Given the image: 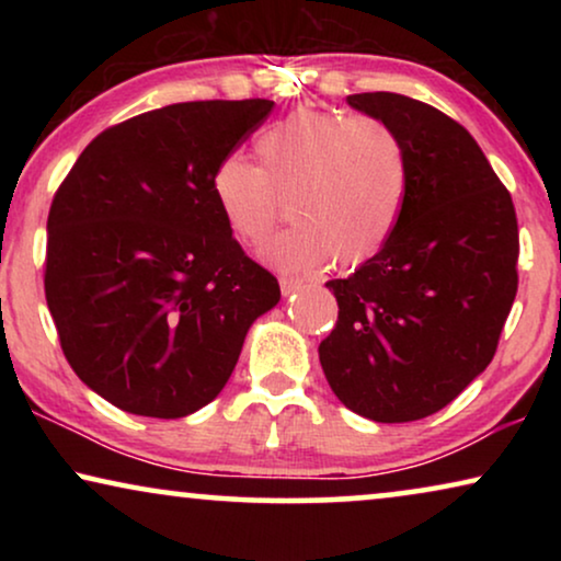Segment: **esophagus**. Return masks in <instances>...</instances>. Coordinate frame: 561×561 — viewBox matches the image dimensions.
<instances>
[{
    "label": "esophagus",
    "mask_w": 561,
    "mask_h": 561,
    "mask_svg": "<svg viewBox=\"0 0 561 561\" xmlns=\"http://www.w3.org/2000/svg\"><path fill=\"white\" fill-rule=\"evenodd\" d=\"M298 288H304V280H301V278H294V275H280V290H283V296L296 294Z\"/></svg>",
    "instance_id": "34e87169"
}]
</instances>
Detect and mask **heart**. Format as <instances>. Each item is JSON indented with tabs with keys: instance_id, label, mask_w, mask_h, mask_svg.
Listing matches in <instances>:
<instances>
[{
	"instance_id": "heart-1",
	"label": "heart",
	"mask_w": 561,
	"mask_h": 561,
	"mask_svg": "<svg viewBox=\"0 0 561 561\" xmlns=\"http://www.w3.org/2000/svg\"><path fill=\"white\" fill-rule=\"evenodd\" d=\"M260 165L219 160L211 194L237 240L260 244L283 214L294 225L265 248L286 271L334 257L355 267L378 255L401 219L409 152L393 127L342 110L298 106L267 125L255 142Z\"/></svg>"
}]
</instances>
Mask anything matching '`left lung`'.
I'll use <instances>...</instances> for the list:
<instances>
[{"label": "left lung", "instance_id": "8db88e82", "mask_svg": "<svg viewBox=\"0 0 561 561\" xmlns=\"http://www.w3.org/2000/svg\"><path fill=\"white\" fill-rule=\"evenodd\" d=\"M347 102L401 137L409 191L378 255L327 283L340 313L319 359L350 411L403 424L442 411L493 359L518 290V221L459 122L390 91Z\"/></svg>", "mask_w": 561, "mask_h": 561}]
</instances>
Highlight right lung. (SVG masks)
Here are the masks:
<instances>
[{"mask_svg": "<svg viewBox=\"0 0 561 561\" xmlns=\"http://www.w3.org/2000/svg\"><path fill=\"white\" fill-rule=\"evenodd\" d=\"M271 99L183 102L106 127L53 196L45 301L73 373L112 405L188 416L219 396L280 298L244 255L211 175Z\"/></svg>", "mask_w": 561, "mask_h": 561, "instance_id": "right-lung-1", "label": "right lung"}]
</instances>
